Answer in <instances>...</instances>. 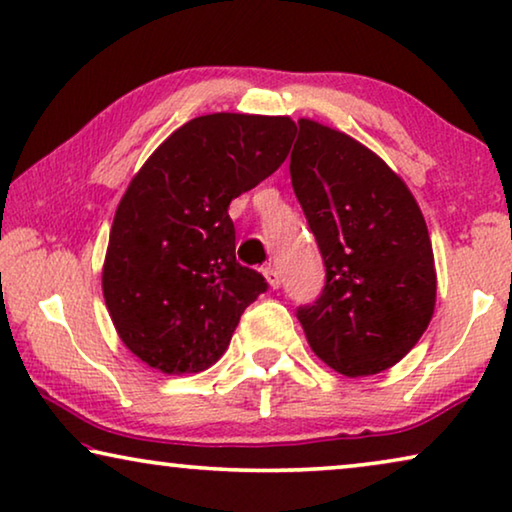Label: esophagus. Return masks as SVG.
<instances>
[{
    "label": "esophagus",
    "instance_id": "1",
    "mask_svg": "<svg viewBox=\"0 0 512 512\" xmlns=\"http://www.w3.org/2000/svg\"><path fill=\"white\" fill-rule=\"evenodd\" d=\"M264 278H266V282H269V285L273 287V289H278L280 287V271L276 269V266H266V269H264Z\"/></svg>",
    "mask_w": 512,
    "mask_h": 512
}]
</instances>
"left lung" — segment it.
I'll use <instances>...</instances> for the list:
<instances>
[{
    "label": "left lung",
    "mask_w": 512,
    "mask_h": 512,
    "mask_svg": "<svg viewBox=\"0 0 512 512\" xmlns=\"http://www.w3.org/2000/svg\"><path fill=\"white\" fill-rule=\"evenodd\" d=\"M289 174L326 266L319 299L296 310L308 345L345 377L388 370L421 340L437 299L414 195L368 147L312 119H299Z\"/></svg>",
    "instance_id": "1"
}]
</instances>
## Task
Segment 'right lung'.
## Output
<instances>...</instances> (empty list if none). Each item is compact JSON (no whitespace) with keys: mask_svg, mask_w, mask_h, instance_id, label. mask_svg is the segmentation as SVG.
Here are the masks:
<instances>
[{"mask_svg":"<svg viewBox=\"0 0 512 512\" xmlns=\"http://www.w3.org/2000/svg\"><path fill=\"white\" fill-rule=\"evenodd\" d=\"M294 133L289 117L204 114L167 137L126 188L103 296L121 342L149 368H211L266 292L262 273L236 262L227 209L285 163Z\"/></svg>","mask_w":512,"mask_h":512,"instance_id":"add662e5","label":"right lung"}]
</instances>
